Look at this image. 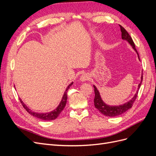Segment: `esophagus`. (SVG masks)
Wrapping results in <instances>:
<instances>
[{
    "label": "esophagus",
    "instance_id": "esophagus-1",
    "mask_svg": "<svg viewBox=\"0 0 156 156\" xmlns=\"http://www.w3.org/2000/svg\"><path fill=\"white\" fill-rule=\"evenodd\" d=\"M90 78L88 74L87 73H83L82 74V75H81V77H80V81L81 82H84V81H86L87 80H88Z\"/></svg>",
    "mask_w": 156,
    "mask_h": 156
}]
</instances>
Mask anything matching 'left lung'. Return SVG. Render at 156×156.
<instances>
[{"label": "left lung", "mask_w": 156, "mask_h": 156, "mask_svg": "<svg viewBox=\"0 0 156 156\" xmlns=\"http://www.w3.org/2000/svg\"><path fill=\"white\" fill-rule=\"evenodd\" d=\"M119 26L120 27V30H121V32H122V40H126L131 45L132 48H133L135 50L136 53H137L139 60H140L138 52L135 48V44H134L133 40H132L131 37L129 36V34H128V32H127L126 30V29H124L123 27H122L121 25H119ZM140 79H141V81H140V83L139 84L138 89H137V90H136V92L135 94V96L133 98H132L129 101H127V102L124 103V104H122V105H117V106L108 105H107L106 103L103 102V101L102 100V99L101 98L100 92L98 91V90L97 89L96 86L94 85V92H95V98H94V106H95V107L97 108V109L99 111H100L101 113H102L103 115H104L106 116L115 117V116H119L122 114H123L124 112H125L127 110H129L130 108H131L132 105H133V103H134L135 100H136V96H137V94H138L139 89L140 88L141 83H142V81H143V73H142V75H141Z\"/></svg>", "instance_id": "8db88e82"}]
</instances>
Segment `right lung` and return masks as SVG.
<instances>
[{
    "label": "right lung",
    "instance_id": "right-lung-1",
    "mask_svg": "<svg viewBox=\"0 0 156 156\" xmlns=\"http://www.w3.org/2000/svg\"><path fill=\"white\" fill-rule=\"evenodd\" d=\"M73 84V82L71 83L68 87L66 88V90L64 94L62 100H61L60 104L58 105V106L56 107L55 110H53V111H51L49 112H45V113H41V112H36L34 111H32V110H30V108L28 107L23 102V101L21 100V98H20V101L22 103L23 107L25 108V109L29 113L30 115H31L32 116H34L37 119H39L40 120H45V121H50V120H53L56 119L57 118L60 113L62 111V110L64 108L66 104V101H67V92L68 90V89L70 88V87Z\"/></svg>",
    "mask_w": 156,
    "mask_h": 156
}]
</instances>
